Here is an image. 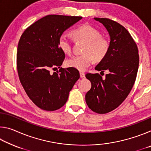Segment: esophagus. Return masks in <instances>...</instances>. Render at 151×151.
<instances>
[{"mask_svg":"<svg viewBox=\"0 0 151 151\" xmlns=\"http://www.w3.org/2000/svg\"><path fill=\"white\" fill-rule=\"evenodd\" d=\"M80 76L81 78H85V74L84 73H80Z\"/></svg>","mask_w":151,"mask_h":151,"instance_id":"1","label":"esophagus"}]
</instances>
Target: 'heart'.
<instances>
[{
  "label": "heart",
  "instance_id": "b5f03b06",
  "mask_svg": "<svg viewBox=\"0 0 151 151\" xmlns=\"http://www.w3.org/2000/svg\"><path fill=\"white\" fill-rule=\"evenodd\" d=\"M72 35L76 40L85 41L83 54L73 57L66 60L68 67L84 71L92 64L93 59L100 62L106 57L109 50L110 44L108 39L101 35L100 32L91 25L85 24L72 30ZM58 47L63 53L70 55L72 51V45L67 36L62 35L58 40Z\"/></svg>",
  "mask_w": 151,
  "mask_h": 151
}]
</instances>
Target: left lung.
<instances>
[{
  "label": "left lung",
  "mask_w": 151,
  "mask_h": 151,
  "mask_svg": "<svg viewBox=\"0 0 151 151\" xmlns=\"http://www.w3.org/2000/svg\"><path fill=\"white\" fill-rule=\"evenodd\" d=\"M103 24L111 37L106 57L95 67L104 73L105 79L99 73H87L91 88L85 96L88 108L99 114H105L116 109L131 92L136 80L139 63L136 42L125 28L106 18H94Z\"/></svg>",
  "instance_id": "8db88e82"
}]
</instances>
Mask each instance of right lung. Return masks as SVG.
<instances>
[{
  "mask_svg": "<svg viewBox=\"0 0 151 151\" xmlns=\"http://www.w3.org/2000/svg\"><path fill=\"white\" fill-rule=\"evenodd\" d=\"M82 18L47 15L28 27L20 38L17 66L20 83L33 103L45 111L61 108L80 78L76 68L60 67L65 54L58 47V40ZM57 68L60 70L50 73Z\"/></svg>",
  "mask_w": 151,
  "mask_h": 151,
  "instance_id": "obj_1",
  "label": "right lung"
}]
</instances>
